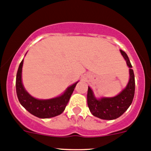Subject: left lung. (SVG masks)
Segmentation results:
<instances>
[{"label": "left lung", "instance_id": "8db88e82", "mask_svg": "<svg viewBox=\"0 0 151 151\" xmlns=\"http://www.w3.org/2000/svg\"><path fill=\"white\" fill-rule=\"evenodd\" d=\"M124 59L129 67L130 79L125 89L114 97H102L96 99L90 87L88 88L87 102L91 113L96 117L106 120H112L119 117L127 111L133 102L135 93V78L134 71L128 55L120 50Z\"/></svg>", "mask_w": 151, "mask_h": 151}]
</instances>
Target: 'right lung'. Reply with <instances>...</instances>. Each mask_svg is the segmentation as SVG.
<instances>
[{"label": "right lung", "instance_id": "obj_1", "mask_svg": "<svg viewBox=\"0 0 151 151\" xmlns=\"http://www.w3.org/2000/svg\"><path fill=\"white\" fill-rule=\"evenodd\" d=\"M23 60L19 65L16 76V92L20 103L34 116L46 119L61 114L65 110L70 97L78 82L67 88L62 95L49 99H38L31 96L22 83V67Z\"/></svg>", "mask_w": 151, "mask_h": 151}]
</instances>
